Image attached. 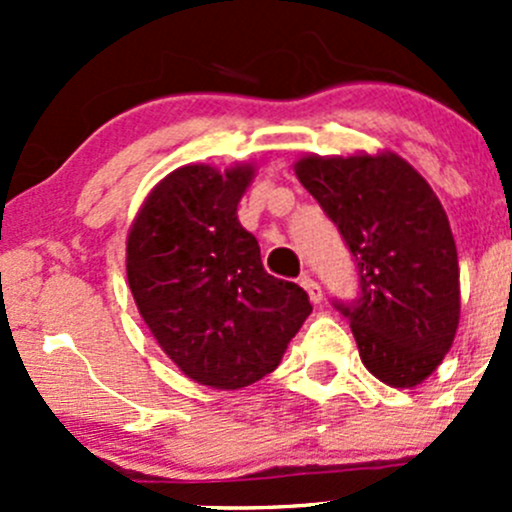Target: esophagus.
Wrapping results in <instances>:
<instances>
[{
	"label": "esophagus",
	"instance_id": "obj_1",
	"mask_svg": "<svg viewBox=\"0 0 512 512\" xmlns=\"http://www.w3.org/2000/svg\"><path fill=\"white\" fill-rule=\"evenodd\" d=\"M299 285L304 287V292L309 294V299H312L314 304L322 302V287H319V282H314L309 275H302V280H299Z\"/></svg>",
	"mask_w": 512,
	"mask_h": 512
}]
</instances>
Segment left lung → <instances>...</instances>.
Returning <instances> with one entry per match:
<instances>
[{
    "label": "left lung",
    "instance_id": "left-lung-1",
    "mask_svg": "<svg viewBox=\"0 0 512 512\" xmlns=\"http://www.w3.org/2000/svg\"><path fill=\"white\" fill-rule=\"evenodd\" d=\"M299 183L339 227L361 297L337 304L366 369L411 389L438 369L461 319L458 252L441 200L411 163L376 156H304Z\"/></svg>",
    "mask_w": 512,
    "mask_h": 512
}]
</instances>
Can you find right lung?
<instances>
[{
    "instance_id": "obj_1",
    "label": "right lung",
    "mask_w": 512,
    "mask_h": 512,
    "mask_svg": "<svg viewBox=\"0 0 512 512\" xmlns=\"http://www.w3.org/2000/svg\"><path fill=\"white\" fill-rule=\"evenodd\" d=\"M252 178L250 163L175 168L126 240L128 287L146 327L188 379L220 391L275 371L312 312L302 287L267 275L255 235L237 220Z\"/></svg>"
}]
</instances>
